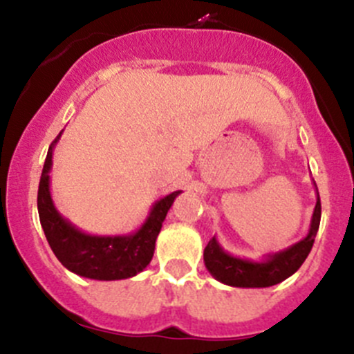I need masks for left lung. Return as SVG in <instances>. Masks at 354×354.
<instances>
[{"label": "left lung", "mask_w": 354, "mask_h": 354, "mask_svg": "<svg viewBox=\"0 0 354 354\" xmlns=\"http://www.w3.org/2000/svg\"><path fill=\"white\" fill-rule=\"evenodd\" d=\"M320 218L322 204L317 188V205H315L313 216H311L310 232L303 240L280 250V252L268 254L263 261H250L228 254L219 245L216 236H212L204 249L205 268L216 280L225 286L245 287V289L277 286L301 268V264L304 263L313 247L315 236H317L318 226H320Z\"/></svg>", "instance_id": "left-lung-1"}]
</instances>
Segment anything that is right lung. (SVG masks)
<instances>
[{
	"label": "right lung",
	"mask_w": 354,
	"mask_h": 354,
	"mask_svg": "<svg viewBox=\"0 0 354 354\" xmlns=\"http://www.w3.org/2000/svg\"><path fill=\"white\" fill-rule=\"evenodd\" d=\"M62 133L48 149L37 190V212L43 232L57 259L68 272L93 280L131 279L152 261L156 240L167 211L180 190L157 201L150 209L145 223L131 235H90L75 228L57 211L50 194V171L53 149Z\"/></svg>",
	"instance_id": "1"
}]
</instances>
